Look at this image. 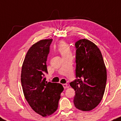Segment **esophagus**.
<instances>
[{"instance_id":"1","label":"esophagus","mask_w":121,"mask_h":121,"mask_svg":"<svg viewBox=\"0 0 121 121\" xmlns=\"http://www.w3.org/2000/svg\"><path fill=\"white\" fill-rule=\"evenodd\" d=\"M63 87H64V89H67V88L69 87V86L67 85V84H63Z\"/></svg>"}]
</instances>
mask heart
<instances>
[{
    "instance_id": "b5f03b06",
    "label": "heart",
    "mask_w": 121,
    "mask_h": 121,
    "mask_svg": "<svg viewBox=\"0 0 121 121\" xmlns=\"http://www.w3.org/2000/svg\"><path fill=\"white\" fill-rule=\"evenodd\" d=\"M56 50L62 55V57H66L72 55L70 46L64 40H61L56 46Z\"/></svg>"
}]
</instances>
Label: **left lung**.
<instances>
[{
	"mask_svg": "<svg viewBox=\"0 0 121 121\" xmlns=\"http://www.w3.org/2000/svg\"><path fill=\"white\" fill-rule=\"evenodd\" d=\"M76 77L70 83L75 91L74 104L82 111H90L101 102L107 81L106 67L101 51L87 39L75 43Z\"/></svg>",
	"mask_w": 121,
	"mask_h": 121,
	"instance_id": "obj_1",
	"label": "left lung"
}]
</instances>
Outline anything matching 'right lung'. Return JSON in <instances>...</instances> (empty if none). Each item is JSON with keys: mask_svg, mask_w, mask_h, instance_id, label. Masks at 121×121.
<instances>
[{"mask_svg": "<svg viewBox=\"0 0 121 121\" xmlns=\"http://www.w3.org/2000/svg\"><path fill=\"white\" fill-rule=\"evenodd\" d=\"M52 39H42L34 44L27 52L22 65L21 83L24 97L32 109L43 117L58 109L64 89L60 83L47 82L46 65Z\"/></svg>", "mask_w": 121, "mask_h": 121, "instance_id": "right-lung-1", "label": "right lung"}]
</instances>
